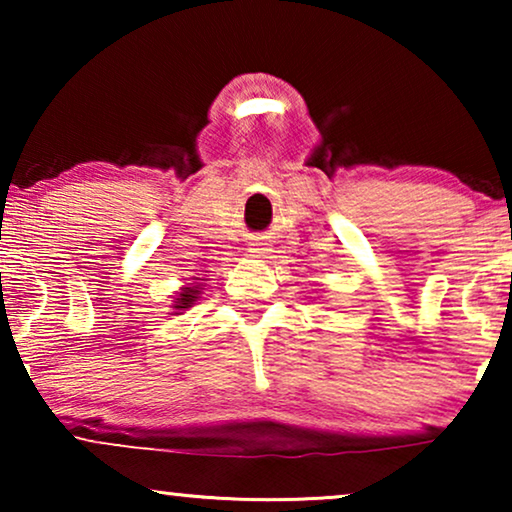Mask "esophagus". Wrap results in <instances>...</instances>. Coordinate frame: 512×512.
Masks as SVG:
<instances>
[{
    "label": "esophagus",
    "instance_id": "esophagus-1",
    "mask_svg": "<svg viewBox=\"0 0 512 512\" xmlns=\"http://www.w3.org/2000/svg\"><path fill=\"white\" fill-rule=\"evenodd\" d=\"M268 244L265 242H261V240H256V242H251L249 244V254H254V256H265L268 254Z\"/></svg>",
    "mask_w": 512,
    "mask_h": 512
}]
</instances>
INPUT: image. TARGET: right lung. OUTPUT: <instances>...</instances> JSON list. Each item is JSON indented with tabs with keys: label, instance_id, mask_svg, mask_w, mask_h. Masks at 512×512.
<instances>
[{
	"label": "right lung",
	"instance_id": "obj_1",
	"mask_svg": "<svg viewBox=\"0 0 512 512\" xmlns=\"http://www.w3.org/2000/svg\"><path fill=\"white\" fill-rule=\"evenodd\" d=\"M198 296H200V284H188V286H184V289L179 291V296L174 298V314H179L181 310H188V307H191L195 300H198Z\"/></svg>",
	"mask_w": 512,
	"mask_h": 512
}]
</instances>
